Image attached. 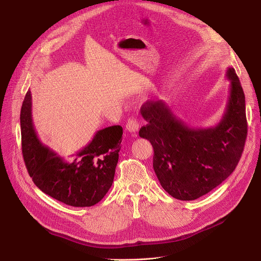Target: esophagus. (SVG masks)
Returning a JSON list of instances; mask_svg holds the SVG:
<instances>
[{"instance_id": "1", "label": "esophagus", "mask_w": 261, "mask_h": 261, "mask_svg": "<svg viewBox=\"0 0 261 261\" xmlns=\"http://www.w3.org/2000/svg\"><path fill=\"white\" fill-rule=\"evenodd\" d=\"M126 128H127V130H128L130 133L135 134L136 132L139 131V129H140V122H139V120L136 119V118H130V119L128 120V122H127Z\"/></svg>"}]
</instances>
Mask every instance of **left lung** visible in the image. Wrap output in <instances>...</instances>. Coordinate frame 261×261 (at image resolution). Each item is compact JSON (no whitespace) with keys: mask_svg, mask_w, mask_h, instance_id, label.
<instances>
[{"mask_svg":"<svg viewBox=\"0 0 261 261\" xmlns=\"http://www.w3.org/2000/svg\"><path fill=\"white\" fill-rule=\"evenodd\" d=\"M229 94L221 120L210 128H190L163 100L147 101L141 114L147 125L140 136L153 147V169L167 193L196 200L220 185L235 170L243 152L248 123L240 80L227 67Z\"/></svg>","mask_w":261,"mask_h":261,"instance_id":"obj_1","label":"left lung"}]
</instances>
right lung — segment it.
Masks as SVG:
<instances>
[{"instance_id": "obj_1", "label": "right lung", "mask_w": 261, "mask_h": 261, "mask_svg": "<svg viewBox=\"0 0 261 261\" xmlns=\"http://www.w3.org/2000/svg\"><path fill=\"white\" fill-rule=\"evenodd\" d=\"M22 153L36 186L66 205L93 206L111 187L122 128L112 126L95 133L93 140L65 161L39 140L33 123L32 93L29 91L21 108Z\"/></svg>"}]
</instances>
